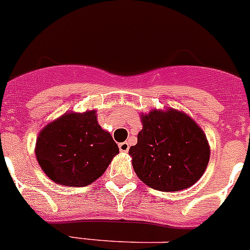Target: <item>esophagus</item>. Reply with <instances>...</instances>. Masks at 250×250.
Returning a JSON list of instances; mask_svg holds the SVG:
<instances>
[{
    "label": "esophagus",
    "instance_id": "esophagus-1",
    "mask_svg": "<svg viewBox=\"0 0 250 250\" xmlns=\"http://www.w3.org/2000/svg\"><path fill=\"white\" fill-rule=\"evenodd\" d=\"M119 149H120L121 152H127V151H129V149H130L129 143H127V141L120 143V144H119Z\"/></svg>",
    "mask_w": 250,
    "mask_h": 250
}]
</instances>
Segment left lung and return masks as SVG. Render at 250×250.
I'll return each instance as SVG.
<instances>
[{
	"mask_svg": "<svg viewBox=\"0 0 250 250\" xmlns=\"http://www.w3.org/2000/svg\"><path fill=\"white\" fill-rule=\"evenodd\" d=\"M138 144L130 147L136 175L147 187L178 191L195 184L207 169V136L188 115L174 109L141 116Z\"/></svg>",
	"mask_w": 250,
	"mask_h": 250,
	"instance_id": "left-lung-1",
	"label": "left lung"
}]
</instances>
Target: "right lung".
Returning a JSON list of instances; mask_svg holds the SVG:
<instances>
[{"label":"right lung","instance_id":"right-lung-1","mask_svg":"<svg viewBox=\"0 0 250 250\" xmlns=\"http://www.w3.org/2000/svg\"><path fill=\"white\" fill-rule=\"evenodd\" d=\"M118 152V145L101 129L94 110L63 115L43 127L36 143V158L43 173L67 187L94 183Z\"/></svg>","mask_w":250,"mask_h":250}]
</instances>
